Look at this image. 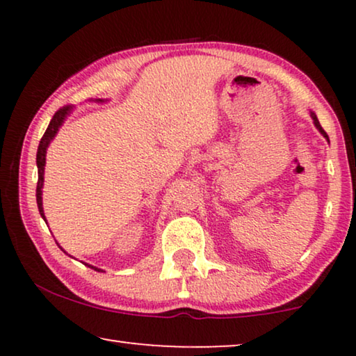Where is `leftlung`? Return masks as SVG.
Masks as SVG:
<instances>
[{
	"mask_svg": "<svg viewBox=\"0 0 356 356\" xmlns=\"http://www.w3.org/2000/svg\"><path fill=\"white\" fill-rule=\"evenodd\" d=\"M311 116H313V120H314V124H316V128H318V129L321 131V133H323V134L325 136V138H327V134H325V131L323 129V126L319 124V121H318V118H316V115H314V113H311Z\"/></svg>",
	"mask_w": 356,
	"mask_h": 356,
	"instance_id": "8db88e82",
	"label": "left lung"
}]
</instances>
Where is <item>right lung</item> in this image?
Here are the masks:
<instances>
[{
	"instance_id": "add662e5",
	"label": "right lung",
	"mask_w": 356,
	"mask_h": 356,
	"mask_svg": "<svg viewBox=\"0 0 356 356\" xmlns=\"http://www.w3.org/2000/svg\"><path fill=\"white\" fill-rule=\"evenodd\" d=\"M71 111V106L70 105H65L61 106L60 110H56V113L53 115V118L50 121V124H48V128L45 131V134L42 136L40 139V144H38V150H37V168H38V181H37V206H38V211H40V216L45 218L43 216V207H42V188H43V170H45V155H47V147L48 144H50V140L55 138L56 131L60 129V126L63 124V121H65L66 115ZM92 267V266H89ZM92 269L99 270L97 267H92Z\"/></svg>"
}]
</instances>
